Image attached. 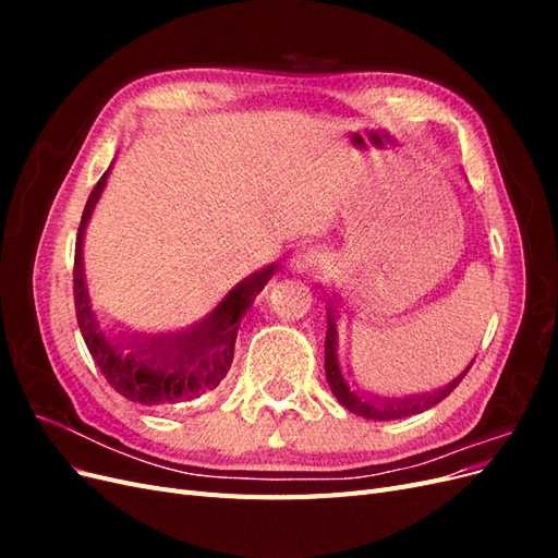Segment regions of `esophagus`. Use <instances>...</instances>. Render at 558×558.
Here are the masks:
<instances>
[{"instance_id": "1", "label": "esophagus", "mask_w": 558, "mask_h": 558, "mask_svg": "<svg viewBox=\"0 0 558 558\" xmlns=\"http://www.w3.org/2000/svg\"><path fill=\"white\" fill-rule=\"evenodd\" d=\"M293 263H295V269H300V272H302V269H307L314 260L310 256H305V253H300V256L293 258Z\"/></svg>"}]
</instances>
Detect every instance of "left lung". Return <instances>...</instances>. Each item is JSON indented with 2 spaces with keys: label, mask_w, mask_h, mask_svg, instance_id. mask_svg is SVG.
Masks as SVG:
<instances>
[{
  "label": "left lung",
  "mask_w": 558,
  "mask_h": 558,
  "mask_svg": "<svg viewBox=\"0 0 558 558\" xmlns=\"http://www.w3.org/2000/svg\"><path fill=\"white\" fill-rule=\"evenodd\" d=\"M335 298H328L326 302V316H328V332H326V379L330 391L335 398L340 400V404L353 414H359L363 418H373V421H393V418H404V416H414L435 408L437 402H442L456 386L461 384V379L468 375L470 365L463 369V373L451 379L447 386L435 388V391L428 393H416V396H404V398H381L373 396L365 391H353V386L344 379L340 359H337V305Z\"/></svg>",
  "instance_id": "8db88e82"
}]
</instances>
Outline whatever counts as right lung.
<instances>
[{
  "mask_svg": "<svg viewBox=\"0 0 558 558\" xmlns=\"http://www.w3.org/2000/svg\"><path fill=\"white\" fill-rule=\"evenodd\" d=\"M109 172L111 167L93 189L76 234L74 305L83 342H86L99 373L123 398L146 404V408L195 400L202 393L214 391L228 375L242 318L256 295L265 289V283L272 279L277 265H267L242 279L205 318L183 330L150 335L102 328V320L97 318L88 293L86 267H83V238H86L97 199L102 197Z\"/></svg>",
  "mask_w": 558,
  "mask_h": 558,
  "instance_id": "right-lung-1",
  "label": "right lung"
}]
</instances>
